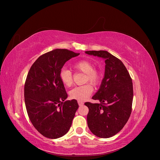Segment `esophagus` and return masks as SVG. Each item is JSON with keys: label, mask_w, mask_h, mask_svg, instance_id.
I'll return each mask as SVG.
<instances>
[{"label": "esophagus", "mask_w": 160, "mask_h": 160, "mask_svg": "<svg viewBox=\"0 0 160 160\" xmlns=\"http://www.w3.org/2000/svg\"><path fill=\"white\" fill-rule=\"evenodd\" d=\"M78 104L79 106H82L83 104V102L80 101V100H78Z\"/></svg>", "instance_id": "obj_1"}]
</instances>
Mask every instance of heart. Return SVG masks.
I'll return each mask as SVG.
<instances>
[{"label":"heart","mask_w":160,"mask_h":160,"mask_svg":"<svg viewBox=\"0 0 160 160\" xmlns=\"http://www.w3.org/2000/svg\"><path fill=\"white\" fill-rule=\"evenodd\" d=\"M73 69L76 71L85 74L84 82H90L96 86L101 79L100 71L94 68V65L88 60H83L74 63L72 65ZM60 78L63 84L66 87H69L72 83V74L71 71L67 69H62L60 72ZM93 91V88L90 83L77 86L70 91V97L73 99L85 100L88 98Z\"/></svg>","instance_id":"1"}]
</instances>
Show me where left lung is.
<instances>
[{
  "label": "left lung",
  "mask_w": 160,
  "mask_h": 160,
  "mask_svg": "<svg viewBox=\"0 0 160 160\" xmlns=\"http://www.w3.org/2000/svg\"><path fill=\"white\" fill-rule=\"evenodd\" d=\"M105 60V72L98 91L93 96L100 104L86 102L89 108L88 125L91 132L100 138H111L120 132L132 112L133 83L123 63L106 50L86 51Z\"/></svg>",
  "instance_id": "obj_1"
}]
</instances>
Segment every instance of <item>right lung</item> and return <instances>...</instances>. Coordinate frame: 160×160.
Returning <instances> with one entry per match:
<instances>
[{
    "label": "right lung",
    "mask_w": 160,
    "mask_h": 160,
    "mask_svg": "<svg viewBox=\"0 0 160 160\" xmlns=\"http://www.w3.org/2000/svg\"><path fill=\"white\" fill-rule=\"evenodd\" d=\"M67 49H55L40 56L33 63L24 84V102L35 128L50 139L61 138L69 130L77 100H64L67 94L60 72L66 62L78 56Z\"/></svg>",
    "instance_id": "add662e5"
}]
</instances>
